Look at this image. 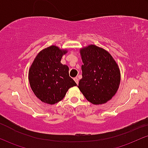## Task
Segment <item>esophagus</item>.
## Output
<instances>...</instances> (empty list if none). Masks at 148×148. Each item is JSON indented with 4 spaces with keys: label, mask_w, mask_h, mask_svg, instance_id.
Instances as JSON below:
<instances>
[{
    "label": "esophagus",
    "mask_w": 148,
    "mask_h": 148,
    "mask_svg": "<svg viewBox=\"0 0 148 148\" xmlns=\"http://www.w3.org/2000/svg\"><path fill=\"white\" fill-rule=\"evenodd\" d=\"M74 80H75V82H76V84H78V82H79V79H78L77 77H75V78H74Z\"/></svg>",
    "instance_id": "obj_1"
}]
</instances>
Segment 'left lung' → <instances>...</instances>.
<instances>
[{
	"label": "left lung",
	"instance_id": "8db88e82",
	"mask_svg": "<svg viewBox=\"0 0 148 148\" xmlns=\"http://www.w3.org/2000/svg\"><path fill=\"white\" fill-rule=\"evenodd\" d=\"M80 53L84 64L78 88L93 105L106 103L119 87L121 73L117 64L108 52L94 45L81 49Z\"/></svg>",
	"mask_w": 148,
	"mask_h": 148
}]
</instances>
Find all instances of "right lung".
Instances as JSON below:
<instances>
[{"instance_id": "obj_1", "label": "right lung", "mask_w": 148, "mask_h": 148, "mask_svg": "<svg viewBox=\"0 0 148 148\" xmlns=\"http://www.w3.org/2000/svg\"><path fill=\"white\" fill-rule=\"evenodd\" d=\"M66 50L51 46L38 54L29 71L32 91L45 103L54 105L61 101L69 88L77 84L69 76V67L61 63Z\"/></svg>"}]
</instances>
